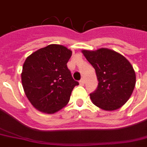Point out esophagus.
<instances>
[{"label": "esophagus", "instance_id": "esophagus-1", "mask_svg": "<svg viewBox=\"0 0 147 147\" xmlns=\"http://www.w3.org/2000/svg\"><path fill=\"white\" fill-rule=\"evenodd\" d=\"M84 83H85V80H84V79H81V80H80V85L83 86V85H84Z\"/></svg>", "mask_w": 147, "mask_h": 147}]
</instances>
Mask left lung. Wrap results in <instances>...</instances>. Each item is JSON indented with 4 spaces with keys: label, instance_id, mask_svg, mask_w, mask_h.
Returning <instances> with one entry per match:
<instances>
[{
    "label": "left lung",
    "instance_id": "obj_1",
    "mask_svg": "<svg viewBox=\"0 0 147 147\" xmlns=\"http://www.w3.org/2000/svg\"><path fill=\"white\" fill-rule=\"evenodd\" d=\"M82 52L95 69L98 80L97 89L90 94L93 103L108 111L124 105L136 86V72L129 61L109 49Z\"/></svg>",
    "mask_w": 147,
    "mask_h": 147
}]
</instances>
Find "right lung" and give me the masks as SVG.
I'll return each instance as SVG.
<instances>
[{
  "label": "right lung",
  "mask_w": 147,
  "mask_h": 147,
  "mask_svg": "<svg viewBox=\"0 0 147 147\" xmlns=\"http://www.w3.org/2000/svg\"><path fill=\"white\" fill-rule=\"evenodd\" d=\"M72 52L61 45H49L26 59L21 74L22 84L28 100L38 110L54 113L67 105L74 80L67 63Z\"/></svg>",
  "instance_id": "right-lung-1"
}]
</instances>
